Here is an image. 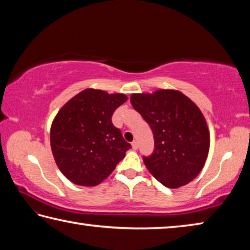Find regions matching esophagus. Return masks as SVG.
<instances>
[{"label": "esophagus", "instance_id": "esophagus-1", "mask_svg": "<svg viewBox=\"0 0 250 250\" xmlns=\"http://www.w3.org/2000/svg\"><path fill=\"white\" fill-rule=\"evenodd\" d=\"M132 148L134 150H137V148H138V143L137 142H133L132 143Z\"/></svg>", "mask_w": 250, "mask_h": 250}]
</instances>
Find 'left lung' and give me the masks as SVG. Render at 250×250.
I'll return each mask as SVG.
<instances>
[{
	"mask_svg": "<svg viewBox=\"0 0 250 250\" xmlns=\"http://www.w3.org/2000/svg\"><path fill=\"white\" fill-rule=\"evenodd\" d=\"M130 103L154 133L155 150L144 157L152 176L171 189L198 177L209 150L208 123L198 105L173 89L133 93Z\"/></svg>",
	"mask_w": 250,
	"mask_h": 250,
	"instance_id": "obj_1",
	"label": "left lung"
}]
</instances>
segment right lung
<instances>
[{"instance_id": "add662e5", "label": "right lung", "mask_w": 250, "mask_h": 250, "mask_svg": "<svg viewBox=\"0 0 250 250\" xmlns=\"http://www.w3.org/2000/svg\"><path fill=\"white\" fill-rule=\"evenodd\" d=\"M126 101L123 93L89 87L57 113L50 127V147L57 167L69 181L98 186L124 158L130 145L111 118Z\"/></svg>"}]
</instances>
